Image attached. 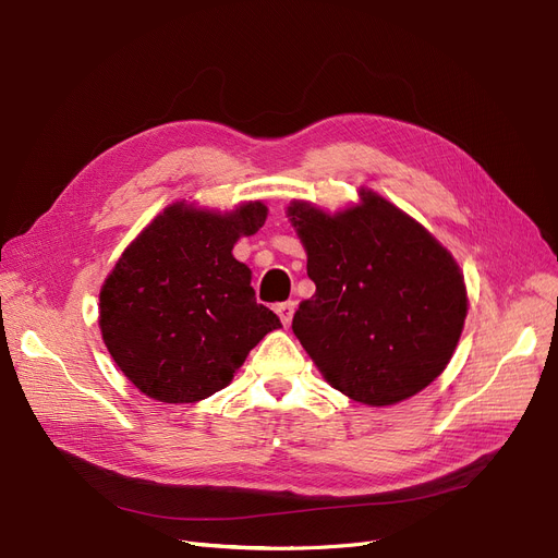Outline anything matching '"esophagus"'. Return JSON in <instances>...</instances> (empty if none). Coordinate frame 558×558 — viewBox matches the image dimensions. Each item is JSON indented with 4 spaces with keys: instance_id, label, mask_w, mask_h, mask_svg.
Segmentation results:
<instances>
[{
    "instance_id": "obj_1",
    "label": "esophagus",
    "mask_w": 558,
    "mask_h": 558,
    "mask_svg": "<svg viewBox=\"0 0 558 558\" xmlns=\"http://www.w3.org/2000/svg\"><path fill=\"white\" fill-rule=\"evenodd\" d=\"M294 310H296V303H294V301H287V303H278V305H276V312H278V316H280L284 328L291 324V316H294Z\"/></svg>"
}]
</instances>
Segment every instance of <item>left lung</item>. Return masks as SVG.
<instances>
[{
	"label": "left lung",
	"instance_id": "1",
	"mask_svg": "<svg viewBox=\"0 0 558 558\" xmlns=\"http://www.w3.org/2000/svg\"><path fill=\"white\" fill-rule=\"evenodd\" d=\"M316 294L291 330L326 383L371 407L416 396L452 360L468 314L452 253L416 219L373 190L328 215L291 201Z\"/></svg>",
	"mask_w": 558,
	"mask_h": 558
}]
</instances>
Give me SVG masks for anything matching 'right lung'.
Masks as SVG:
<instances>
[{
	"instance_id": "1",
	"label": "right lung",
	"mask_w": 558,
	"mask_h": 558,
	"mask_svg": "<svg viewBox=\"0 0 558 558\" xmlns=\"http://www.w3.org/2000/svg\"><path fill=\"white\" fill-rule=\"evenodd\" d=\"M267 213L262 201L230 213L171 203L117 259L99 294V328L144 396L171 404L210 398L264 335L282 328L255 301L251 269L232 255Z\"/></svg>"
}]
</instances>
